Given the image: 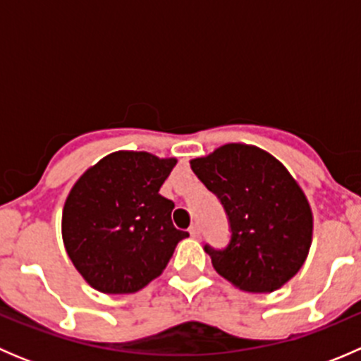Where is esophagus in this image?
<instances>
[{
    "label": "esophagus",
    "mask_w": 361,
    "mask_h": 361,
    "mask_svg": "<svg viewBox=\"0 0 361 361\" xmlns=\"http://www.w3.org/2000/svg\"><path fill=\"white\" fill-rule=\"evenodd\" d=\"M188 232H190V235L194 239L201 238V228H199V225H192V227L188 228Z\"/></svg>",
    "instance_id": "obj_1"
}]
</instances>
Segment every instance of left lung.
<instances>
[{"label": "left lung", "instance_id": "left-lung-1", "mask_svg": "<svg viewBox=\"0 0 361 361\" xmlns=\"http://www.w3.org/2000/svg\"><path fill=\"white\" fill-rule=\"evenodd\" d=\"M190 167L231 225L224 250L204 246L214 271L245 292L281 288L304 265L312 238L311 207L292 174L267 152L241 143L190 160Z\"/></svg>", "mask_w": 361, "mask_h": 361}]
</instances>
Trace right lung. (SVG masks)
<instances>
[{
  "label": "right lung",
  "mask_w": 361,
  "mask_h": 361,
  "mask_svg": "<svg viewBox=\"0 0 361 361\" xmlns=\"http://www.w3.org/2000/svg\"><path fill=\"white\" fill-rule=\"evenodd\" d=\"M176 159L115 152L87 169L63 209V241L76 271L103 293H134L162 274L188 232L159 194Z\"/></svg>",
  "instance_id": "add662e5"
}]
</instances>
